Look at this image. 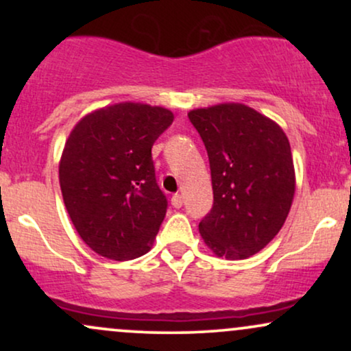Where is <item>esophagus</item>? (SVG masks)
Wrapping results in <instances>:
<instances>
[{
  "label": "esophagus",
  "instance_id": "1",
  "mask_svg": "<svg viewBox=\"0 0 351 351\" xmlns=\"http://www.w3.org/2000/svg\"><path fill=\"white\" fill-rule=\"evenodd\" d=\"M171 204H173V208L183 206V198H181V195H178V193H176V195H173L171 196Z\"/></svg>",
  "mask_w": 351,
  "mask_h": 351
}]
</instances>
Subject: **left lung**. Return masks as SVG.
I'll return each instance as SVG.
<instances>
[{
    "label": "left lung",
    "instance_id": "left-lung-1",
    "mask_svg": "<svg viewBox=\"0 0 351 351\" xmlns=\"http://www.w3.org/2000/svg\"><path fill=\"white\" fill-rule=\"evenodd\" d=\"M188 117L206 147L215 196L199 234L219 257L254 256L291 211L295 171L289 138L274 120L243 104L196 108Z\"/></svg>",
    "mask_w": 351,
    "mask_h": 351
}]
</instances>
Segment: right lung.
Segmentation results:
<instances>
[{
    "instance_id": "1",
    "label": "right lung",
    "mask_w": 351,
    "mask_h": 351,
    "mask_svg": "<svg viewBox=\"0 0 351 351\" xmlns=\"http://www.w3.org/2000/svg\"><path fill=\"white\" fill-rule=\"evenodd\" d=\"M168 108L122 102L79 120L59 163L64 204L92 251L128 261L150 251L168 201L152 147L170 127Z\"/></svg>"
}]
</instances>
